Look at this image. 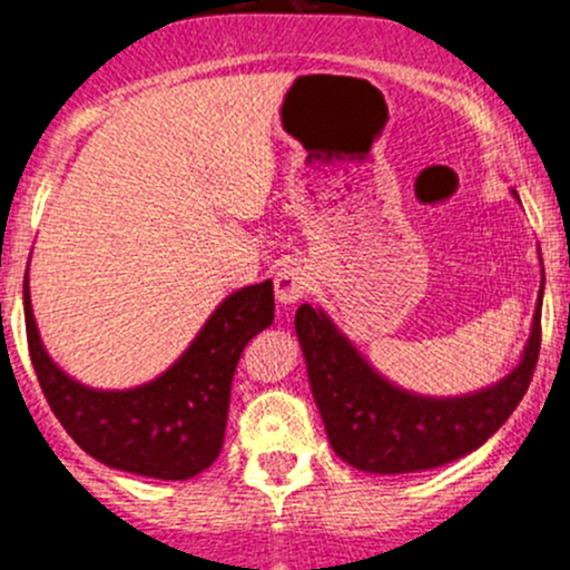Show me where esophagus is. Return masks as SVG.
<instances>
[{
	"mask_svg": "<svg viewBox=\"0 0 570 570\" xmlns=\"http://www.w3.org/2000/svg\"><path fill=\"white\" fill-rule=\"evenodd\" d=\"M308 289H312V275L301 264H284L275 273V301L281 306H292V303L303 301Z\"/></svg>",
	"mask_w": 570,
	"mask_h": 570,
	"instance_id": "esophagus-1",
	"label": "esophagus"
}]
</instances>
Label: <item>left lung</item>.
Here are the masks:
<instances>
[{"label":"left lung","mask_w":570,"mask_h":570,"mask_svg":"<svg viewBox=\"0 0 570 570\" xmlns=\"http://www.w3.org/2000/svg\"><path fill=\"white\" fill-rule=\"evenodd\" d=\"M538 295L519 366L493 386L461 396H422L394 386L322 308L303 303L295 314L297 342L333 452L370 474H411L458 461L485 444L530 389L540 353L543 286Z\"/></svg>","instance_id":"8db88e82"}]
</instances>
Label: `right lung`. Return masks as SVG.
<instances>
[{"mask_svg": "<svg viewBox=\"0 0 570 570\" xmlns=\"http://www.w3.org/2000/svg\"><path fill=\"white\" fill-rule=\"evenodd\" d=\"M273 317V281L232 292L174 366L142 386L109 392L73 381L49 358L24 278L27 344L55 416L90 458L154 480H189L217 461L237 361Z\"/></svg>", "mask_w": 570, "mask_h": 570, "instance_id": "right-lung-1", "label": "right lung"}]
</instances>
